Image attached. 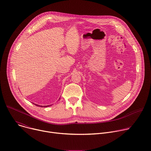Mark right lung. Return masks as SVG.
Segmentation results:
<instances>
[{"instance_id": "1", "label": "right lung", "mask_w": 151, "mask_h": 151, "mask_svg": "<svg viewBox=\"0 0 151 151\" xmlns=\"http://www.w3.org/2000/svg\"><path fill=\"white\" fill-rule=\"evenodd\" d=\"M36 106H39V105H37V104H35ZM47 106H41V107H47Z\"/></svg>"}]
</instances>
